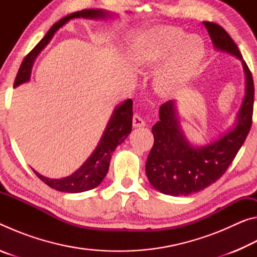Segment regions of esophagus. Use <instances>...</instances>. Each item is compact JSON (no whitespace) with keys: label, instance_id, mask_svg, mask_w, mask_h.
Wrapping results in <instances>:
<instances>
[{"label":"esophagus","instance_id":"esophagus-1","mask_svg":"<svg viewBox=\"0 0 257 257\" xmlns=\"http://www.w3.org/2000/svg\"><path fill=\"white\" fill-rule=\"evenodd\" d=\"M133 125H134L135 128H138V127L141 128V127H145L146 122H145V120L143 119L141 115L137 114V113H136V114H135L134 118H133Z\"/></svg>","mask_w":257,"mask_h":257}]
</instances>
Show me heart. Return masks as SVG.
<instances>
[{
    "label": "heart",
    "mask_w": 257,
    "mask_h": 257,
    "mask_svg": "<svg viewBox=\"0 0 257 257\" xmlns=\"http://www.w3.org/2000/svg\"><path fill=\"white\" fill-rule=\"evenodd\" d=\"M205 46L201 37L177 28H160L136 51V62L155 66L168 59L155 78V88L161 95H171L185 86L201 66Z\"/></svg>",
    "instance_id": "obj_1"
}]
</instances>
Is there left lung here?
Wrapping results in <instances>:
<instances>
[{"label":"left lung","mask_w":257,"mask_h":257,"mask_svg":"<svg viewBox=\"0 0 257 257\" xmlns=\"http://www.w3.org/2000/svg\"><path fill=\"white\" fill-rule=\"evenodd\" d=\"M203 24L215 49L241 61L246 92L233 129L202 147H194L187 141L178 121L175 101L161 105L160 121L152 128L154 145L146 161V176L155 189L172 196L197 193L220 179L232 163L251 127L254 105L251 72L230 35L220 25L208 21Z\"/></svg>","instance_id":"8db88e82"}]
</instances>
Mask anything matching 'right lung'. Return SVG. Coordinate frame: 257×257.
<instances>
[{
	"label": "right lung",
	"instance_id": "1",
	"mask_svg": "<svg viewBox=\"0 0 257 257\" xmlns=\"http://www.w3.org/2000/svg\"><path fill=\"white\" fill-rule=\"evenodd\" d=\"M80 17L89 19H106L110 18L111 15L110 12L99 10V9H96V10L95 9H85V10L73 12V14L64 17L58 23H55L45 36L43 37V40L24 59L19 68L18 75L16 77L14 85L15 87L29 80L35 59L41 53V51L49 44L56 30H59L63 25H66L69 20L73 18H80ZM132 127L133 101L129 98L114 108L96 149L94 150L92 155L86 160V162L76 172H73L71 176L62 178V179H50V178L43 177L35 170L34 172L47 186L59 191L81 193V191L93 189L101 184L104 177L106 176L112 153L116 149V146L120 145L128 137V135L132 133Z\"/></svg>",
	"mask_w": 257,
	"mask_h": 257
}]
</instances>
